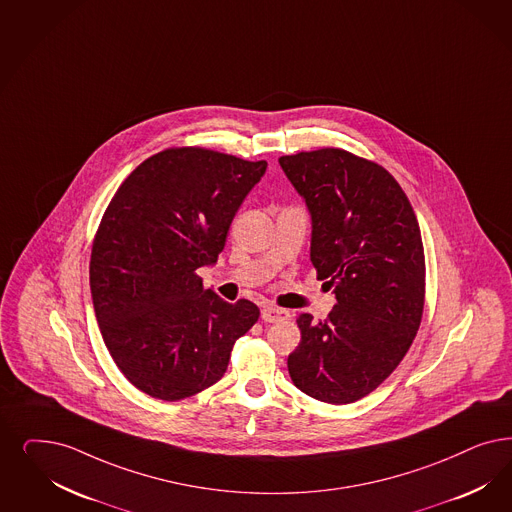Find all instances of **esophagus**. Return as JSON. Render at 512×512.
I'll return each mask as SVG.
<instances>
[{
  "label": "esophagus",
  "mask_w": 512,
  "mask_h": 512,
  "mask_svg": "<svg viewBox=\"0 0 512 512\" xmlns=\"http://www.w3.org/2000/svg\"><path fill=\"white\" fill-rule=\"evenodd\" d=\"M261 318L266 323H280L283 319L289 318V312L283 308H276V306H263Z\"/></svg>",
  "instance_id": "esophagus-1"
}]
</instances>
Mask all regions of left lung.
I'll list each match as a JSON object with an SVG mask.
<instances>
[{
    "instance_id": "1",
    "label": "left lung",
    "mask_w": 512,
    "mask_h": 512,
    "mask_svg": "<svg viewBox=\"0 0 512 512\" xmlns=\"http://www.w3.org/2000/svg\"><path fill=\"white\" fill-rule=\"evenodd\" d=\"M280 166L312 215L310 259L336 297L327 319L297 318L287 369L306 395L348 405L397 369L418 333L420 225L401 185L372 160L325 147L280 157Z\"/></svg>"
}]
</instances>
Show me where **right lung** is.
Returning <instances> with one entry per match:
<instances>
[{"instance_id": "obj_1", "label": "right lung", "mask_w": 512, "mask_h": 512, "mask_svg": "<svg viewBox=\"0 0 512 512\" xmlns=\"http://www.w3.org/2000/svg\"><path fill=\"white\" fill-rule=\"evenodd\" d=\"M266 160L174 147L143 160L111 198L90 253V293L126 380L162 401L210 388L259 308L225 302L196 274L213 265Z\"/></svg>"}]
</instances>
